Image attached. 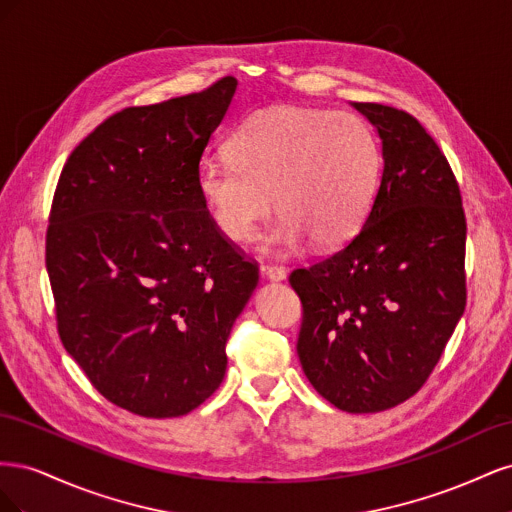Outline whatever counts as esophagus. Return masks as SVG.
<instances>
[{
    "mask_svg": "<svg viewBox=\"0 0 512 512\" xmlns=\"http://www.w3.org/2000/svg\"><path fill=\"white\" fill-rule=\"evenodd\" d=\"M260 275L267 277V280H273V282H282V280H286V269L282 265H262Z\"/></svg>",
    "mask_w": 512,
    "mask_h": 512,
    "instance_id": "esophagus-1",
    "label": "esophagus"
}]
</instances>
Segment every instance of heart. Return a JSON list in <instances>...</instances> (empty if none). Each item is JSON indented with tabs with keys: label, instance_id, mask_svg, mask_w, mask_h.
<instances>
[{
	"label": "heart",
	"instance_id": "obj_1",
	"mask_svg": "<svg viewBox=\"0 0 512 512\" xmlns=\"http://www.w3.org/2000/svg\"><path fill=\"white\" fill-rule=\"evenodd\" d=\"M228 151L198 168V192L230 241H250L273 209L282 218L262 250L286 254L312 239L346 241L359 228L380 175V145L350 113L275 106L232 132Z\"/></svg>",
	"mask_w": 512,
	"mask_h": 512
}]
</instances>
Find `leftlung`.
Returning <instances> with one entry per match:
<instances>
[{
	"mask_svg": "<svg viewBox=\"0 0 512 512\" xmlns=\"http://www.w3.org/2000/svg\"><path fill=\"white\" fill-rule=\"evenodd\" d=\"M382 138V179L359 232L294 269L297 352L344 412L389 410L427 382L466 309V213L451 164L410 113L352 102Z\"/></svg>",
	"mask_w": 512,
	"mask_h": 512,
	"instance_id": "obj_1",
	"label": "left lung"
}]
</instances>
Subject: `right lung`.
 Listing matches in <instances>:
<instances>
[{
  "mask_svg": "<svg viewBox=\"0 0 512 512\" xmlns=\"http://www.w3.org/2000/svg\"><path fill=\"white\" fill-rule=\"evenodd\" d=\"M235 76L130 106L85 136L61 170L46 271L61 344L111 404L173 418L209 399L226 342L258 284L256 262L215 226L198 168Z\"/></svg>",
  "mask_w": 512,
  "mask_h": 512,
  "instance_id": "add662e5",
  "label": "right lung"
}]
</instances>
